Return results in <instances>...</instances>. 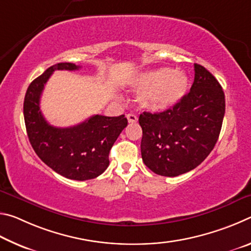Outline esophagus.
<instances>
[{
  "label": "esophagus",
  "mask_w": 251,
  "mask_h": 251,
  "mask_svg": "<svg viewBox=\"0 0 251 251\" xmlns=\"http://www.w3.org/2000/svg\"><path fill=\"white\" fill-rule=\"evenodd\" d=\"M127 120L129 123H136L138 121V117L135 114H127Z\"/></svg>",
  "instance_id": "esophagus-1"
}]
</instances>
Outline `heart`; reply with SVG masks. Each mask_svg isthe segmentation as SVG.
I'll return each mask as SVG.
<instances>
[{"label": "heart", "instance_id": "obj_1", "mask_svg": "<svg viewBox=\"0 0 251 251\" xmlns=\"http://www.w3.org/2000/svg\"><path fill=\"white\" fill-rule=\"evenodd\" d=\"M130 86L141 91L139 105L151 112H164L174 107L188 93L190 79L182 70L171 67L143 72L131 79Z\"/></svg>", "mask_w": 251, "mask_h": 251}]
</instances>
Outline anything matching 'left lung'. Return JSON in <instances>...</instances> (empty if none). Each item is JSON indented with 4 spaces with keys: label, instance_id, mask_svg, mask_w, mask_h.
Masks as SVG:
<instances>
[{
    "label": "left lung",
    "instance_id": "obj_1",
    "mask_svg": "<svg viewBox=\"0 0 251 251\" xmlns=\"http://www.w3.org/2000/svg\"><path fill=\"white\" fill-rule=\"evenodd\" d=\"M190 92L161 113L139 115L142 158L157 175L175 177L201 165L218 141L225 115V94L215 76L195 64Z\"/></svg>",
    "mask_w": 251,
    "mask_h": 251
}]
</instances>
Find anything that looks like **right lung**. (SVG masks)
<instances>
[{
  "instance_id": "1",
  "label": "right lung",
  "mask_w": 251,
  "mask_h": 251,
  "mask_svg": "<svg viewBox=\"0 0 251 251\" xmlns=\"http://www.w3.org/2000/svg\"><path fill=\"white\" fill-rule=\"evenodd\" d=\"M73 63H57L29 84L23 113L28 141L42 161L63 177L74 180L93 179L109 165L110 148L127 126L125 115H94L66 128L50 125L41 112L40 100L44 85L54 71H76Z\"/></svg>"
}]
</instances>
